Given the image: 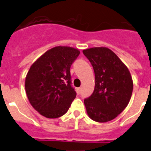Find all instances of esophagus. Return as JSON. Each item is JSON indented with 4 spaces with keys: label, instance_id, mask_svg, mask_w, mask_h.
I'll return each instance as SVG.
<instances>
[{
    "label": "esophagus",
    "instance_id": "obj_1",
    "mask_svg": "<svg viewBox=\"0 0 151 151\" xmlns=\"http://www.w3.org/2000/svg\"><path fill=\"white\" fill-rule=\"evenodd\" d=\"M81 88H77V93L79 95V94H81Z\"/></svg>",
    "mask_w": 151,
    "mask_h": 151
}]
</instances>
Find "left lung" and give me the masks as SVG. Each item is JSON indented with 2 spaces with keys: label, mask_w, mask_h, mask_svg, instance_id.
Listing matches in <instances>:
<instances>
[{
  "label": "left lung",
  "mask_w": 151,
  "mask_h": 151,
  "mask_svg": "<svg viewBox=\"0 0 151 151\" xmlns=\"http://www.w3.org/2000/svg\"><path fill=\"white\" fill-rule=\"evenodd\" d=\"M95 73V87L84 99L89 117L97 122L116 118L128 106L133 91L130 71L111 49L93 47L83 50Z\"/></svg>",
  "instance_id": "8db88e82"
}]
</instances>
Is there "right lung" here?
Returning a JSON list of instances; mask_svg holds the SVG:
<instances>
[{
  "label": "right lung",
  "instance_id": "1",
  "mask_svg": "<svg viewBox=\"0 0 151 151\" xmlns=\"http://www.w3.org/2000/svg\"><path fill=\"white\" fill-rule=\"evenodd\" d=\"M80 51L69 46H56L45 52L31 65L25 89L30 104L48 119L61 117L76 97L70 86V68Z\"/></svg>",
  "mask_w": 151,
  "mask_h": 151
}]
</instances>
